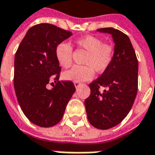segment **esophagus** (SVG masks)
<instances>
[{"mask_svg": "<svg viewBox=\"0 0 155 155\" xmlns=\"http://www.w3.org/2000/svg\"><path fill=\"white\" fill-rule=\"evenodd\" d=\"M74 85H75L76 88H78V87H79L80 85H81V83H79V82H74Z\"/></svg>", "mask_w": 155, "mask_h": 155, "instance_id": "34e87169", "label": "esophagus"}]
</instances>
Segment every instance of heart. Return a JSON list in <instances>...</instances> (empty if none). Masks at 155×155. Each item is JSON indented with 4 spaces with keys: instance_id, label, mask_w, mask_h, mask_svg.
Wrapping results in <instances>:
<instances>
[{
    "instance_id": "obj_1",
    "label": "heart",
    "mask_w": 155,
    "mask_h": 155,
    "mask_svg": "<svg viewBox=\"0 0 155 155\" xmlns=\"http://www.w3.org/2000/svg\"><path fill=\"white\" fill-rule=\"evenodd\" d=\"M78 48L87 51L84 60L85 65L74 66L63 73V78L72 82H84L91 79L94 70L102 73L108 68L114 56V47L110 42H103L99 36H85L75 40ZM55 57L63 68L72 64V48L66 42H61L55 48Z\"/></svg>"
}]
</instances>
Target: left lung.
<instances>
[{
	"mask_svg": "<svg viewBox=\"0 0 155 155\" xmlns=\"http://www.w3.org/2000/svg\"><path fill=\"white\" fill-rule=\"evenodd\" d=\"M97 31L112 35L115 52L107 71L89 85L90 94L84 105L89 122L95 128L107 130L122 122L133 106L138 89V61L127 35L111 27ZM101 86L108 90L101 93Z\"/></svg>",
	"mask_w": 155,
	"mask_h": 155,
	"instance_id": "8db88e82",
	"label": "left lung"
}]
</instances>
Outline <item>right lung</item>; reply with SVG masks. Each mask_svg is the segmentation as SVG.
<instances>
[{
    "label": "right lung",
    "mask_w": 155,
    "mask_h": 155,
    "mask_svg": "<svg viewBox=\"0 0 155 155\" xmlns=\"http://www.w3.org/2000/svg\"><path fill=\"white\" fill-rule=\"evenodd\" d=\"M72 34L54 25L42 23L29 29L14 58L13 84L18 104L31 122L41 127L59 123L75 92L71 81H59L61 67L56 46ZM56 80L52 90L46 85Z\"/></svg>",
    "instance_id": "right-lung-1"
}]
</instances>
